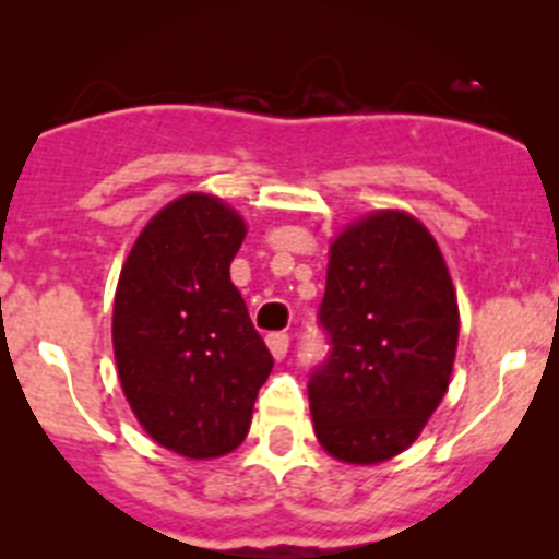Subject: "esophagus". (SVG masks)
<instances>
[{"label": "esophagus", "instance_id": "obj_1", "mask_svg": "<svg viewBox=\"0 0 559 559\" xmlns=\"http://www.w3.org/2000/svg\"><path fill=\"white\" fill-rule=\"evenodd\" d=\"M265 341H269V349L271 355H274V360H283V357L288 355V346H290L288 332H274V335H269Z\"/></svg>", "mask_w": 559, "mask_h": 559}]
</instances>
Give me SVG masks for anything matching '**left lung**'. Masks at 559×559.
<instances>
[{
  "mask_svg": "<svg viewBox=\"0 0 559 559\" xmlns=\"http://www.w3.org/2000/svg\"><path fill=\"white\" fill-rule=\"evenodd\" d=\"M319 324L330 352L307 382L316 438L343 463L396 457L447 393L460 335L452 276L427 227L380 210L343 229Z\"/></svg>",
  "mask_w": 559,
  "mask_h": 559,
  "instance_id": "1",
  "label": "left lung"
}]
</instances>
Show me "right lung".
<instances>
[{
  "instance_id": "1",
  "label": "right lung",
  "mask_w": 559,
  "mask_h": 559,
  "mask_svg": "<svg viewBox=\"0 0 559 559\" xmlns=\"http://www.w3.org/2000/svg\"><path fill=\"white\" fill-rule=\"evenodd\" d=\"M246 224L207 193H186L138 235L112 305V352L141 427L182 457L243 443L274 357L229 263Z\"/></svg>"
}]
</instances>
